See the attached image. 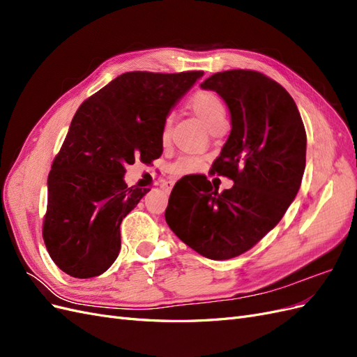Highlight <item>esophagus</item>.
I'll return each mask as SVG.
<instances>
[{"mask_svg": "<svg viewBox=\"0 0 357 357\" xmlns=\"http://www.w3.org/2000/svg\"><path fill=\"white\" fill-rule=\"evenodd\" d=\"M172 186H174V181H171V180H162L160 181V189L164 190L165 193H169Z\"/></svg>", "mask_w": 357, "mask_h": 357, "instance_id": "obj_1", "label": "esophagus"}]
</instances>
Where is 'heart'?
<instances>
[{
	"label": "heart",
	"mask_w": 357,
	"mask_h": 357,
	"mask_svg": "<svg viewBox=\"0 0 357 357\" xmlns=\"http://www.w3.org/2000/svg\"><path fill=\"white\" fill-rule=\"evenodd\" d=\"M189 107L193 110L201 121L205 123L210 131L215 126L223 125L226 119V109L218 95L211 91H197L192 93L189 98ZM169 126H171V116L164 119V123L160 126V142L167 143L169 139ZM202 160L197 156H181L174 164L171 165V171L177 176L192 174L201 168Z\"/></svg>",
	"instance_id": "heart-1"
}]
</instances>
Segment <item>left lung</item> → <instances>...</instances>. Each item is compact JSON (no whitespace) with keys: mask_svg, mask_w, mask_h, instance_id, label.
I'll list each match as a JSON object with an SVG mask.
<instances>
[{"mask_svg":"<svg viewBox=\"0 0 357 357\" xmlns=\"http://www.w3.org/2000/svg\"><path fill=\"white\" fill-rule=\"evenodd\" d=\"M201 88L215 91L229 107L231 134L210 174L234 186L219 192L204 176L181 178L165 220L197 253L226 261L250 250L282 220L304 176L307 134L294 98L262 73H215Z\"/></svg>","mask_w":357,"mask_h":357,"instance_id":"8db88e82","label":"left lung"}]
</instances>
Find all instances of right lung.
Here are the masks:
<instances>
[{
    "instance_id": "1",
    "label": "right lung",
    "mask_w": 357,
    "mask_h": 357,
    "mask_svg": "<svg viewBox=\"0 0 357 357\" xmlns=\"http://www.w3.org/2000/svg\"><path fill=\"white\" fill-rule=\"evenodd\" d=\"M202 74L129 71L82 102L53 159L43 220V240L63 273L91 278L116 261L121 223L150 190L128 188L125 167L162 155L164 119Z\"/></svg>"
}]
</instances>
